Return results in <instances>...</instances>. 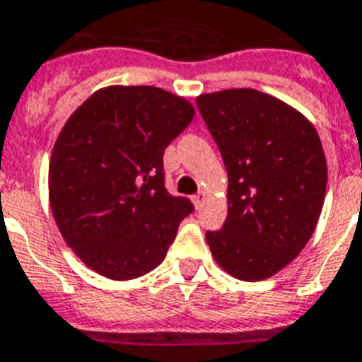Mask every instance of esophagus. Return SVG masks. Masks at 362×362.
<instances>
[{"label": "esophagus", "instance_id": "1", "mask_svg": "<svg viewBox=\"0 0 362 362\" xmlns=\"http://www.w3.org/2000/svg\"><path fill=\"white\" fill-rule=\"evenodd\" d=\"M206 191H200V193H197L195 197H193V204H195V208H200V206L204 204V200H206Z\"/></svg>", "mask_w": 362, "mask_h": 362}]
</instances>
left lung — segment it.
Masks as SVG:
<instances>
[{
  "instance_id": "left-lung-1",
  "label": "left lung",
  "mask_w": 362,
  "mask_h": 362,
  "mask_svg": "<svg viewBox=\"0 0 362 362\" xmlns=\"http://www.w3.org/2000/svg\"><path fill=\"white\" fill-rule=\"evenodd\" d=\"M228 173V217L206 232L217 265L243 281L287 267L311 239L327 163L311 121L269 93L232 88L197 97Z\"/></svg>"
}]
</instances>
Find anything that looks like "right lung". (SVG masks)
Masks as SVG:
<instances>
[{
  "label": "right lung",
  "instance_id": "right-lung-1",
  "mask_svg": "<svg viewBox=\"0 0 362 362\" xmlns=\"http://www.w3.org/2000/svg\"><path fill=\"white\" fill-rule=\"evenodd\" d=\"M195 117L156 86H106L60 130L49 162L54 223L88 269L134 279L156 269L193 211L163 186V151Z\"/></svg>",
  "mask_w": 362,
  "mask_h": 362
}]
</instances>
